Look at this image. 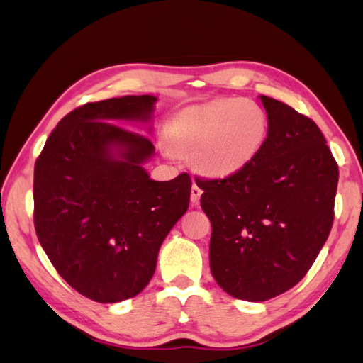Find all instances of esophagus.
<instances>
[{
  "mask_svg": "<svg viewBox=\"0 0 363 363\" xmlns=\"http://www.w3.org/2000/svg\"><path fill=\"white\" fill-rule=\"evenodd\" d=\"M201 194H203V190L194 182V186H191V190H190V200H191V203L200 201Z\"/></svg>",
  "mask_w": 363,
  "mask_h": 363,
  "instance_id": "1",
  "label": "esophagus"
}]
</instances>
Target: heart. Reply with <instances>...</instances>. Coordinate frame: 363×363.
Listing matches in <instances>:
<instances>
[{
	"label": "heart",
	"mask_w": 363,
	"mask_h": 363,
	"mask_svg": "<svg viewBox=\"0 0 363 363\" xmlns=\"http://www.w3.org/2000/svg\"><path fill=\"white\" fill-rule=\"evenodd\" d=\"M267 133L269 121L261 105L250 99H222L181 111L169 138L177 149L194 154L200 172L231 176L257 159Z\"/></svg>",
	"instance_id": "heart-1"
}]
</instances>
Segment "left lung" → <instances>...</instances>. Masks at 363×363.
<instances>
[{"mask_svg":"<svg viewBox=\"0 0 363 363\" xmlns=\"http://www.w3.org/2000/svg\"><path fill=\"white\" fill-rule=\"evenodd\" d=\"M269 121L250 165L222 179L195 177L212 225L211 272L225 293L262 302L299 283L333 223L338 165L315 121L261 96Z\"/></svg>","mask_w":363,"mask_h":363,"instance_id":"8db88e82","label":"left lung"}]
</instances>
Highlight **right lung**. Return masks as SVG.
Masks as SVG:
<instances>
[{
	"label": "right lung",
	"instance_id": "1",
	"mask_svg": "<svg viewBox=\"0 0 363 363\" xmlns=\"http://www.w3.org/2000/svg\"><path fill=\"white\" fill-rule=\"evenodd\" d=\"M154 96L89 102L64 116L34 165V226L53 267L82 296L115 303L152 279L159 248L189 209L191 179H149L154 154L119 121L146 123Z\"/></svg>",
	"mask_w": 363,
	"mask_h": 363
}]
</instances>
